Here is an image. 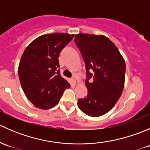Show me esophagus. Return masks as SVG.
<instances>
[{
    "instance_id": "obj_1",
    "label": "esophagus",
    "mask_w": 150,
    "mask_h": 150,
    "mask_svg": "<svg viewBox=\"0 0 150 150\" xmlns=\"http://www.w3.org/2000/svg\"><path fill=\"white\" fill-rule=\"evenodd\" d=\"M72 82H73V83L75 84V85H78V84H79V82H78V80H77L76 77H75V76L72 77Z\"/></svg>"
}]
</instances>
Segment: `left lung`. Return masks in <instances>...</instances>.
<instances>
[{"mask_svg": "<svg viewBox=\"0 0 150 150\" xmlns=\"http://www.w3.org/2000/svg\"><path fill=\"white\" fill-rule=\"evenodd\" d=\"M74 41L83 58L87 76V96L78 99V106L87 115H103L122 94L125 60L115 45L104 35L80 33L75 35Z\"/></svg>", "mask_w": 150, "mask_h": 150, "instance_id": "1", "label": "left lung"}]
</instances>
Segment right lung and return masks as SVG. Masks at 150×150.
Masks as SVG:
<instances>
[{
    "label": "right lung",
    "mask_w": 150,
    "mask_h": 150,
    "mask_svg": "<svg viewBox=\"0 0 150 150\" xmlns=\"http://www.w3.org/2000/svg\"><path fill=\"white\" fill-rule=\"evenodd\" d=\"M73 37L66 33L43 35L24 51L18 69L19 78L24 93L35 107L43 110L54 107L70 86L60 75L58 58Z\"/></svg>",
    "instance_id": "add662e5"
}]
</instances>
